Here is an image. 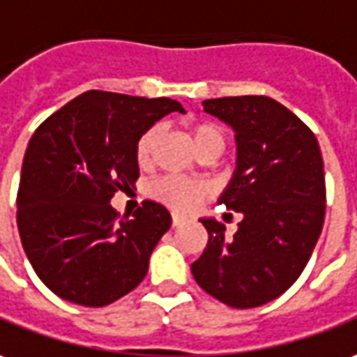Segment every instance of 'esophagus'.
Here are the masks:
<instances>
[{"mask_svg":"<svg viewBox=\"0 0 357 357\" xmlns=\"http://www.w3.org/2000/svg\"><path fill=\"white\" fill-rule=\"evenodd\" d=\"M183 218L181 215H173V227H178V225H183Z\"/></svg>","mask_w":357,"mask_h":357,"instance_id":"1","label":"esophagus"}]
</instances>
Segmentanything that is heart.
Masks as SVG:
<instances>
[{
	"instance_id": "heart-1",
	"label": "heart",
	"mask_w": 357,
	"mask_h": 357,
	"mask_svg": "<svg viewBox=\"0 0 357 357\" xmlns=\"http://www.w3.org/2000/svg\"><path fill=\"white\" fill-rule=\"evenodd\" d=\"M188 132H190V137H192L194 147L198 153L211 144H218V142L225 144V136H223L221 128L215 126L213 122H192L188 126ZM157 137H159L157 128H149L136 142V161L139 167H149L153 161ZM208 194H210L208 184L181 178V176H163L149 186V196L153 200L165 204L167 208L178 211V213L192 211Z\"/></svg>"
}]
</instances>
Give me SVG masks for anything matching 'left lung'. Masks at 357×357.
<instances>
[{
	"mask_svg": "<svg viewBox=\"0 0 357 357\" xmlns=\"http://www.w3.org/2000/svg\"><path fill=\"white\" fill-rule=\"evenodd\" d=\"M237 139V169L220 204L241 211L227 239L202 220L208 245L192 264L206 294L235 309L260 307L301 276L323 231L326 186L321 147L299 118L264 95L204 100Z\"/></svg>",
	"mask_w": 357,
	"mask_h": 357,
	"instance_id": "left-lung-1",
	"label": "left lung"
}]
</instances>
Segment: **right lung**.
<instances>
[{"label": "right lung", "mask_w": 357, "mask_h": 357, "mask_svg": "<svg viewBox=\"0 0 357 357\" xmlns=\"http://www.w3.org/2000/svg\"><path fill=\"white\" fill-rule=\"evenodd\" d=\"M173 99L87 91L44 120L24 151L17 227L36 276L56 296L105 307L146 278L171 213L142 204L120 220L110 206L139 176L136 142L169 112Z\"/></svg>", "instance_id": "right-lung-1"}]
</instances>
